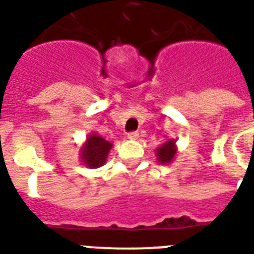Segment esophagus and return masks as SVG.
I'll list each match as a JSON object with an SVG mask.
<instances>
[{
  "label": "esophagus",
  "instance_id": "34e87169",
  "mask_svg": "<svg viewBox=\"0 0 254 254\" xmlns=\"http://www.w3.org/2000/svg\"><path fill=\"white\" fill-rule=\"evenodd\" d=\"M127 138H130V140H137V138H138V132L127 133Z\"/></svg>",
  "mask_w": 254,
  "mask_h": 254
}]
</instances>
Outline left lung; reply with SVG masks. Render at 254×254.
<instances>
[{
    "instance_id": "left-lung-1",
    "label": "left lung",
    "mask_w": 254,
    "mask_h": 254,
    "mask_svg": "<svg viewBox=\"0 0 254 254\" xmlns=\"http://www.w3.org/2000/svg\"><path fill=\"white\" fill-rule=\"evenodd\" d=\"M176 154V140H169V141H166L163 145H160L159 148L156 149V158H158V160H159L160 163H163V165H167V163L173 162Z\"/></svg>"
}]
</instances>
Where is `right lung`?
Wrapping results in <instances>:
<instances>
[{
    "label": "right lung",
    "instance_id": "add662e5",
    "mask_svg": "<svg viewBox=\"0 0 254 254\" xmlns=\"http://www.w3.org/2000/svg\"><path fill=\"white\" fill-rule=\"evenodd\" d=\"M111 147L113 144L110 141H107L95 133H91L85 144L81 147L80 159L87 167H91V169L100 167L106 163V158L110 152Z\"/></svg>",
    "mask_w": 254,
    "mask_h": 254
}]
</instances>
